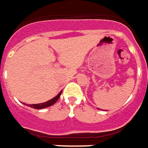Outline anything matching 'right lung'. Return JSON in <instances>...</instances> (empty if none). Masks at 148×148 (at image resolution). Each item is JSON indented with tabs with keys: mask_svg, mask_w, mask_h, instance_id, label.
I'll list each match as a JSON object with an SVG mask.
<instances>
[{
	"mask_svg": "<svg viewBox=\"0 0 148 148\" xmlns=\"http://www.w3.org/2000/svg\"><path fill=\"white\" fill-rule=\"evenodd\" d=\"M61 93H62V91L60 92L59 94L57 95L55 98L50 99V100H49V101H47V102H42V103H40V104L29 105V106L32 107V108H33V109H44V108H47V107L51 106H53V104H55V102H56V101L59 99ZM27 106H28V105H27Z\"/></svg>",
	"mask_w": 148,
	"mask_h": 148,
	"instance_id": "obj_1",
	"label": "right lung"
}]
</instances>
